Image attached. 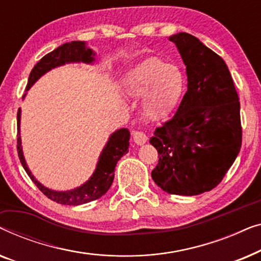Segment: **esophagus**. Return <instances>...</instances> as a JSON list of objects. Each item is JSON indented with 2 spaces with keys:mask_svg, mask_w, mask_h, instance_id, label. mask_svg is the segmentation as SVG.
<instances>
[{
  "mask_svg": "<svg viewBox=\"0 0 261 261\" xmlns=\"http://www.w3.org/2000/svg\"><path fill=\"white\" fill-rule=\"evenodd\" d=\"M132 135H133V141L137 145H144L148 139V137L146 135L145 132H142V130H134Z\"/></svg>",
  "mask_w": 261,
  "mask_h": 261,
  "instance_id": "esophagus-1",
  "label": "esophagus"
}]
</instances>
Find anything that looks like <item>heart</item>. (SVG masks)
Returning a JSON list of instances; mask_svg holds the SVG:
<instances>
[{"instance_id": "obj_1", "label": "heart", "mask_w": 261, "mask_h": 261, "mask_svg": "<svg viewBox=\"0 0 261 261\" xmlns=\"http://www.w3.org/2000/svg\"><path fill=\"white\" fill-rule=\"evenodd\" d=\"M126 89L132 96L145 95L144 114L149 119L166 115L183 94L185 78L181 70L163 59L151 57L128 73Z\"/></svg>"}]
</instances>
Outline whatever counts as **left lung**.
Masks as SVG:
<instances>
[{
    "label": "left lung",
    "mask_w": 261,
    "mask_h": 261,
    "mask_svg": "<svg viewBox=\"0 0 261 261\" xmlns=\"http://www.w3.org/2000/svg\"><path fill=\"white\" fill-rule=\"evenodd\" d=\"M170 40L187 65L188 91L149 140L159 153L152 178L169 194L194 196L216 188L240 152V102L219 55L191 34Z\"/></svg>",
    "instance_id": "obj_1"
}]
</instances>
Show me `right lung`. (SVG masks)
I'll return each instance as SVG.
<instances>
[{"mask_svg":"<svg viewBox=\"0 0 261 261\" xmlns=\"http://www.w3.org/2000/svg\"><path fill=\"white\" fill-rule=\"evenodd\" d=\"M95 53L92 49L88 48L85 46L84 41H71L63 44L59 47L53 49L52 52L42 57L39 62L35 64L33 70L31 71L30 78L26 90H28L42 74L47 72L53 67L64 65L65 63L73 62H83V63H92L95 60ZM20 113L21 110H17V154H19L20 162L22 164L24 171H26L33 183L37 185L39 190L44 194L46 197H48L52 201L60 204L65 205H80L84 203L95 201L99 197H102L107 191L109 190L110 185L114 180V170L117 162L122 155L128 152V146H129V130L126 128L116 130L115 133L110 135L108 142H107L105 149L102 151V154L99 155V160L96 167L94 174L87 183L82 187L73 189L70 191H53L41 185L35 178L32 176L30 169L27 167V164L24 162L22 154V147H21V139L19 133L20 127Z\"/></svg>","mask_w":261,"mask_h":261,"instance_id":"1","label":"right lung"}]
</instances>
